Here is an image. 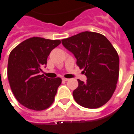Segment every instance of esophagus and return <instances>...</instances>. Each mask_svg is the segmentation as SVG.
Instances as JSON below:
<instances>
[{
    "label": "esophagus",
    "instance_id": "obj_1",
    "mask_svg": "<svg viewBox=\"0 0 134 134\" xmlns=\"http://www.w3.org/2000/svg\"><path fill=\"white\" fill-rule=\"evenodd\" d=\"M62 80H64V81H67V80H69V79H67V78H64V77H63V78H62Z\"/></svg>",
    "mask_w": 134,
    "mask_h": 134
}]
</instances>
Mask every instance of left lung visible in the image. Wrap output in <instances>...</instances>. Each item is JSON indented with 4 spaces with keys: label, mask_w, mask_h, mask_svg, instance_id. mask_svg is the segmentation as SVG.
<instances>
[{
    "label": "left lung",
    "mask_w": 134,
    "mask_h": 134,
    "mask_svg": "<svg viewBox=\"0 0 134 134\" xmlns=\"http://www.w3.org/2000/svg\"><path fill=\"white\" fill-rule=\"evenodd\" d=\"M62 43L87 77L85 83L77 80L78 86L72 93L75 102L90 109L105 104L115 92L119 76V57L115 48L104 35L93 32H80Z\"/></svg>",
    "instance_id": "obj_1"
}]
</instances>
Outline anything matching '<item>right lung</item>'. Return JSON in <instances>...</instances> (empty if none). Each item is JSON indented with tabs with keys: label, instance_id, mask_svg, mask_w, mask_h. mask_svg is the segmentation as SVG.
<instances>
[{
	"label": "right lung",
	"instance_id": "right-lung-1",
	"mask_svg": "<svg viewBox=\"0 0 134 134\" xmlns=\"http://www.w3.org/2000/svg\"><path fill=\"white\" fill-rule=\"evenodd\" d=\"M60 43L59 40L33 37L21 42L9 54L10 87L16 100L28 109L41 111L54 102L62 79H50L40 72L51 51Z\"/></svg>",
	"mask_w": 134,
	"mask_h": 134
}]
</instances>
